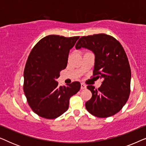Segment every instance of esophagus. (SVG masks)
I'll return each instance as SVG.
<instances>
[{
	"label": "esophagus",
	"mask_w": 146,
	"mask_h": 146,
	"mask_svg": "<svg viewBox=\"0 0 146 146\" xmlns=\"http://www.w3.org/2000/svg\"><path fill=\"white\" fill-rule=\"evenodd\" d=\"M86 88V86L83 83H81V90H83V89H85Z\"/></svg>",
	"instance_id": "34e87169"
}]
</instances>
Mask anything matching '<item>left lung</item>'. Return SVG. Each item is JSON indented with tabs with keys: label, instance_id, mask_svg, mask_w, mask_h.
Returning <instances> with one entry per match:
<instances>
[{
	"label": "left lung",
	"instance_id": "1",
	"mask_svg": "<svg viewBox=\"0 0 146 146\" xmlns=\"http://www.w3.org/2000/svg\"><path fill=\"white\" fill-rule=\"evenodd\" d=\"M81 48L94 54L93 74L103 80L98 89L87 86L92 96L86 102V108L94 116H111L122 108L130 93L131 70L126 54L116 39L106 34L81 37L76 48Z\"/></svg>",
	"mask_w": 146,
	"mask_h": 146
}]
</instances>
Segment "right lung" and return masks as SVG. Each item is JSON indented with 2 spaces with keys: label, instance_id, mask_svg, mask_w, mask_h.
<instances>
[{
  "label": "right lung",
  "instance_id": "1",
  "mask_svg": "<svg viewBox=\"0 0 146 146\" xmlns=\"http://www.w3.org/2000/svg\"><path fill=\"white\" fill-rule=\"evenodd\" d=\"M80 36L49 35L32 50L24 71V92L30 107L46 119L59 117L68 109L71 96L80 89V83L58 86L60 72L67 66L70 50Z\"/></svg>",
  "mask_w": 146,
  "mask_h": 146
}]
</instances>
